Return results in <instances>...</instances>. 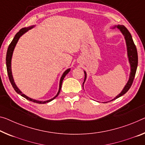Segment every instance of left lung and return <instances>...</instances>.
Here are the masks:
<instances>
[{
  "label": "left lung",
  "instance_id": "obj_1",
  "mask_svg": "<svg viewBox=\"0 0 145 145\" xmlns=\"http://www.w3.org/2000/svg\"><path fill=\"white\" fill-rule=\"evenodd\" d=\"M115 27L119 28V30H121V32L122 33V34L124 35V38H125L126 46H127V52H128V57L129 62H130V64L131 72H130V78H129L128 82H127L126 85L124 88L123 90H122L121 91V93L118 95L116 97L114 98V99H113L112 101L118 99V98L120 97H121V96L125 94L127 91L130 89V87L132 86L133 84V80H134L135 75L137 71V64H138V56H137V48L134 43H133V41L132 39V35H131L130 33L129 32L128 29H127L124 25H117V26H115ZM84 74H85V78H84L83 86H84V82L86 81V72L85 71H84Z\"/></svg>",
  "mask_w": 145,
  "mask_h": 145
}]
</instances>
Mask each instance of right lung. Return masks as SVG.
<instances>
[{"label":"right lung","mask_w":145,"mask_h":145,"mask_svg":"<svg viewBox=\"0 0 145 145\" xmlns=\"http://www.w3.org/2000/svg\"><path fill=\"white\" fill-rule=\"evenodd\" d=\"M34 26H30V27H28V28H21V30H19V32H18L16 34H15L14 38H13V39L12 40V41L11 42V43L10 44V45H9L8 48V50H7V54H6V68H7V72H8L9 80H10V81L11 82V84H12V87L13 88V89H14L15 91H16V92L18 93V94H19L20 95H21L22 97H23L24 98H25L26 99H27V100H28V101H32L33 102H35V103H38V104H45V103H47V102H49L50 101H52V100H54L55 98H56L57 96H58L59 93L60 92V91H61L62 82H63V80L64 79V78H65V76L67 75V74H68L69 72V71H70V69H67L65 71V72H63V75H62V76L61 77V79H60V82H59V91H58V92H57V95H56L55 97L53 98V99H50V100H48V101H36V100L32 99H31V98H29L28 97H27V96H26L24 94H23V93H22L21 91L19 89V88H17L16 85H15V82H14V80H13L12 73V69H11V61H12V57L13 52V50H14V48H15V45H16V44L17 43V41H18L19 39L20 38V37H21V35H23L24 34V33L27 32L28 30H30L31 28H32L33 27H34Z\"/></svg>","instance_id":"1"}]
</instances>
